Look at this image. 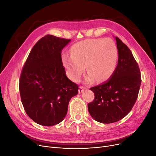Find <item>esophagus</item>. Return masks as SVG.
I'll list each match as a JSON object with an SVG mask.
<instances>
[{"label":"esophagus","mask_w":156,"mask_h":156,"mask_svg":"<svg viewBox=\"0 0 156 156\" xmlns=\"http://www.w3.org/2000/svg\"><path fill=\"white\" fill-rule=\"evenodd\" d=\"M87 89V88L86 87H83V86H80L79 87V94H81L84 90H85Z\"/></svg>","instance_id":"obj_1"}]
</instances>
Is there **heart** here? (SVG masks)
Returning <instances> with one entry per match:
<instances>
[{
	"instance_id": "obj_1",
	"label": "heart",
	"mask_w": 156,
	"mask_h": 156,
	"mask_svg": "<svg viewBox=\"0 0 156 156\" xmlns=\"http://www.w3.org/2000/svg\"><path fill=\"white\" fill-rule=\"evenodd\" d=\"M71 56L64 55L62 61L70 79L77 81L85 70L87 82L96 79L105 81L114 73L118 60V49L112 40H87L73 45Z\"/></svg>"
}]
</instances>
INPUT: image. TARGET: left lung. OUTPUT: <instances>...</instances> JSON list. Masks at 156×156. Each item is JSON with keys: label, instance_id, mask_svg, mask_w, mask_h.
I'll return each instance as SVG.
<instances>
[{"label": "left lung", "instance_id": "left-lung-1", "mask_svg": "<svg viewBox=\"0 0 156 156\" xmlns=\"http://www.w3.org/2000/svg\"><path fill=\"white\" fill-rule=\"evenodd\" d=\"M118 65L110 79L90 88L94 100L88 104L90 115L97 122L111 124L122 120L131 111L141 84L139 65L131 51L118 37Z\"/></svg>", "mask_w": 156, "mask_h": 156}]
</instances>
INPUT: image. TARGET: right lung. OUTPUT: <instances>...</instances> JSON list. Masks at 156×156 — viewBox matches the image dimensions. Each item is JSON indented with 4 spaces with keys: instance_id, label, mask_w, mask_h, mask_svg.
Returning <instances> with one entry per match:
<instances>
[{
    "instance_id": "right-lung-1",
    "label": "right lung",
    "mask_w": 156,
    "mask_h": 156,
    "mask_svg": "<svg viewBox=\"0 0 156 156\" xmlns=\"http://www.w3.org/2000/svg\"><path fill=\"white\" fill-rule=\"evenodd\" d=\"M71 41L48 34L37 41L23 66L20 79L21 100L36 123L52 126L62 122L79 87L66 77L61 51Z\"/></svg>"
}]
</instances>
